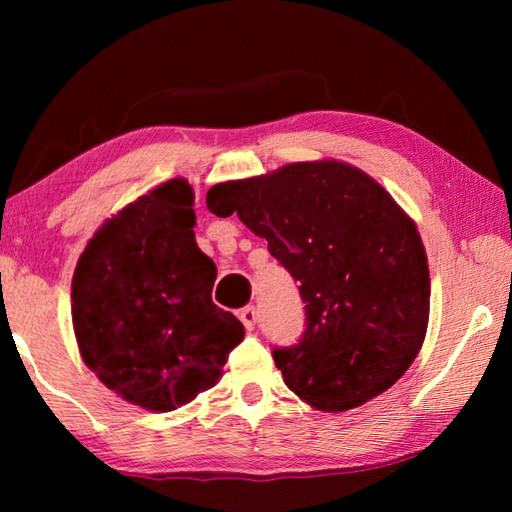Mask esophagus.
<instances>
[{
    "mask_svg": "<svg viewBox=\"0 0 512 512\" xmlns=\"http://www.w3.org/2000/svg\"><path fill=\"white\" fill-rule=\"evenodd\" d=\"M239 321L244 323V328H246V330H253V328H255V323H257V310H255L253 306L244 308L242 312H239Z\"/></svg>",
    "mask_w": 512,
    "mask_h": 512,
    "instance_id": "obj_1",
    "label": "esophagus"
}]
</instances>
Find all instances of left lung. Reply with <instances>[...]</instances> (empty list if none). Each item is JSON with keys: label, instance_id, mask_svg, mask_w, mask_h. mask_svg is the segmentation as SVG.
<instances>
[{"label": "left lung", "instance_id": "left-lung-1", "mask_svg": "<svg viewBox=\"0 0 512 512\" xmlns=\"http://www.w3.org/2000/svg\"><path fill=\"white\" fill-rule=\"evenodd\" d=\"M206 204L266 237L299 281L306 330L273 350L299 398L328 413L354 409L407 372L429 321L427 253L376 180L345 162H295L217 184Z\"/></svg>", "mask_w": 512, "mask_h": 512}]
</instances>
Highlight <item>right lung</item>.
Listing matches in <instances>:
<instances>
[{"label":"right lung","instance_id":"add662e5","mask_svg":"<svg viewBox=\"0 0 512 512\" xmlns=\"http://www.w3.org/2000/svg\"><path fill=\"white\" fill-rule=\"evenodd\" d=\"M193 189L169 180L107 220L76 264L72 323L85 365L151 411L220 378L244 325L211 299L215 264L195 244Z\"/></svg>","mask_w":512,"mask_h":512}]
</instances>
